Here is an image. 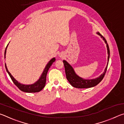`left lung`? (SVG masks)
<instances>
[{"label": "left lung", "instance_id": "obj_1", "mask_svg": "<svg viewBox=\"0 0 124 124\" xmlns=\"http://www.w3.org/2000/svg\"><path fill=\"white\" fill-rule=\"evenodd\" d=\"M97 34H99L101 36L102 38L105 41V43L107 44V47L108 50V63L107 65V67L106 69H105L104 72L103 74H102L100 76L97 78L94 79H91V80H85L84 79L81 78H80L79 77L75 74L74 70H73L72 66L68 63V62L66 61L63 60V62L64 68H65V72H66V78L68 81L70 82V83L71 84V85L73 86V87H76V88H79V89H84V88H90L93 86H95L96 85L98 84L102 80V79H103V78L106 74L107 70V67L108 65V62L109 60V55H110V51H109V46L107 42V40L106 39L102 36V35L100 34V33H98Z\"/></svg>", "mask_w": 124, "mask_h": 124}]
</instances>
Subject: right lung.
<instances>
[{
    "label": "right lung",
    "mask_w": 124,
    "mask_h": 124,
    "mask_svg": "<svg viewBox=\"0 0 124 124\" xmlns=\"http://www.w3.org/2000/svg\"><path fill=\"white\" fill-rule=\"evenodd\" d=\"M7 46L6 47L5 54H4V57H5V54H6V51H7ZM54 61H55V58H53L52 59L50 60L49 62V63L47 64L45 70H44L43 74H42V75H41L40 79L37 81L36 83H34V84L29 85H23V84H20V83H18V81H17L16 80H15V79L12 76V75L10 74V73L9 72V71H8L6 64H5V66L6 70H7V72L9 75V76L10 77V78H11V79L12 80V81H13V83H14V84L20 90H21L22 91H23L25 92H38L40 91L44 87L45 85V83H46V75H47V73L48 72V70H49L50 67H51L52 64L53 63V62H54Z\"/></svg>",
    "instance_id": "obj_1"
}]
</instances>
